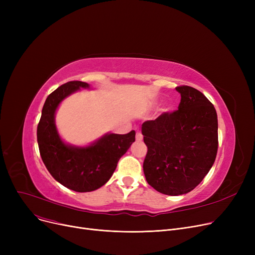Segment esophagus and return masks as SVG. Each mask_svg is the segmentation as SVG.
Returning <instances> with one entry per match:
<instances>
[{"instance_id":"1","label":"esophagus","mask_w":255,"mask_h":255,"mask_svg":"<svg viewBox=\"0 0 255 255\" xmlns=\"http://www.w3.org/2000/svg\"><path fill=\"white\" fill-rule=\"evenodd\" d=\"M135 138L137 141H141L142 140V134L140 132H136V135H135Z\"/></svg>"}]
</instances>
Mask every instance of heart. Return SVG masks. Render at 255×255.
<instances>
[{
	"instance_id": "heart-1",
	"label": "heart",
	"mask_w": 255,
	"mask_h": 255,
	"mask_svg": "<svg viewBox=\"0 0 255 255\" xmlns=\"http://www.w3.org/2000/svg\"><path fill=\"white\" fill-rule=\"evenodd\" d=\"M164 111H165V112H166V111H167V109H165V110H164Z\"/></svg>"
}]
</instances>
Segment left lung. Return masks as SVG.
<instances>
[{"label":"left lung","instance_id":"left-lung-1","mask_svg":"<svg viewBox=\"0 0 255 255\" xmlns=\"http://www.w3.org/2000/svg\"><path fill=\"white\" fill-rule=\"evenodd\" d=\"M176 90L181 94L178 111L145 121L141 126L148 146L145 180L158 192L173 196L190 192L203 181L218 149L215 107L192 87Z\"/></svg>","mask_w":255,"mask_h":255}]
</instances>
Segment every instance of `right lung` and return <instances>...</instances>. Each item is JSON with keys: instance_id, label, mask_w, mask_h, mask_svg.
Instances as JSON below:
<instances>
[{"instance_id": "1", "label": "right lung", "mask_w": 255, "mask_h": 255, "mask_svg": "<svg viewBox=\"0 0 255 255\" xmlns=\"http://www.w3.org/2000/svg\"><path fill=\"white\" fill-rule=\"evenodd\" d=\"M80 88L90 89V85L78 80L66 83L46 98L37 127V141L42 161L53 179L76 192H90L111 179L120 158L135 141V131L106 133L86 146L64 142L56 127V112L66 97Z\"/></svg>"}]
</instances>
